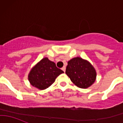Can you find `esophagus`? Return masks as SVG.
Here are the masks:
<instances>
[{
	"label": "esophagus",
	"mask_w": 123,
	"mask_h": 123,
	"mask_svg": "<svg viewBox=\"0 0 123 123\" xmlns=\"http://www.w3.org/2000/svg\"><path fill=\"white\" fill-rule=\"evenodd\" d=\"M65 69H66V68H65V66H64L62 68V70L64 72H65Z\"/></svg>",
	"instance_id": "34e87169"
}]
</instances>
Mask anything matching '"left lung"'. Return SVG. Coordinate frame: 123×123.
Segmentation results:
<instances>
[{
	"instance_id": "1",
	"label": "left lung",
	"mask_w": 123,
	"mask_h": 123,
	"mask_svg": "<svg viewBox=\"0 0 123 123\" xmlns=\"http://www.w3.org/2000/svg\"><path fill=\"white\" fill-rule=\"evenodd\" d=\"M71 81L78 87L87 89L95 83L96 71L91 63L80 57H75L68 62L65 71Z\"/></svg>"
}]
</instances>
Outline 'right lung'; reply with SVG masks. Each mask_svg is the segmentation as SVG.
I'll return each instance as SVG.
<instances>
[{
	"label": "right lung",
	"mask_w": 123,
	"mask_h": 123,
	"mask_svg": "<svg viewBox=\"0 0 123 123\" xmlns=\"http://www.w3.org/2000/svg\"><path fill=\"white\" fill-rule=\"evenodd\" d=\"M64 71L56 66L55 63L45 57L31 68L28 75L31 85L39 90H44L50 86L57 77Z\"/></svg>",
	"instance_id": "1"
}]
</instances>
